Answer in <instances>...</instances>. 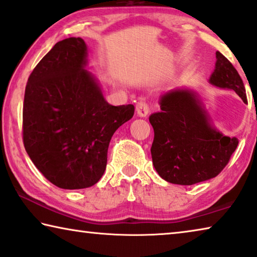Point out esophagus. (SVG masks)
I'll return each mask as SVG.
<instances>
[{"mask_svg": "<svg viewBox=\"0 0 257 257\" xmlns=\"http://www.w3.org/2000/svg\"><path fill=\"white\" fill-rule=\"evenodd\" d=\"M136 112L141 117H145L150 112V107L145 100H140L136 105Z\"/></svg>", "mask_w": 257, "mask_h": 257, "instance_id": "obj_1", "label": "esophagus"}]
</instances>
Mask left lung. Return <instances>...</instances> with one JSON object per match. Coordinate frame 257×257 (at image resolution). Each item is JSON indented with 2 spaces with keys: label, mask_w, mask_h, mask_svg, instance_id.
<instances>
[{
  "label": "left lung",
  "mask_w": 257,
  "mask_h": 257,
  "mask_svg": "<svg viewBox=\"0 0 257 257\" xmlns=\"http://www.w3.org/2000/svg\"><path fill=\"white\" fill-rule=\"evenodd\" d=\"M209 82L233 90L247 102L242 79L233 64L216 52ZM160 110L149 117L155 132L151 147L156 171L167 182L190 186L217 177L227 165L239 141L214 129L194 91L175 89L160 98Z\"/></svg>",
  "instance_id": "1"
}]
</instances>
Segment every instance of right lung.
Instances as JSON below:
<instances>
[{
  "label": "right lung",
  "instance_id": "right-lung-1",
  "mask_svg": "<svg viewBox=\"0 0 257 257\" xmlns=\"http://www.w3.org/2000/svg\"><path fill=\"white\" fill-rule=\"evenodd\" d=\"M86 55L82 38L59 41L25 87V150L44 177L62 189L87 188L100 180L113 134L135 112L134 105L105 100L93 75L84 69Z\"/></svg>",
  "mask_w": 257,
  "mask_h": 257
}]
</instances>
